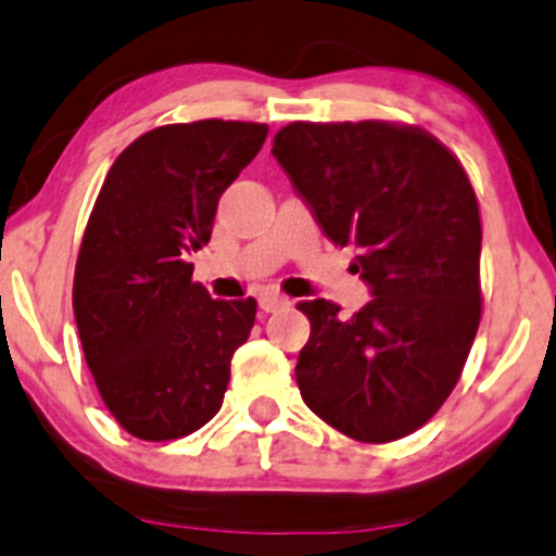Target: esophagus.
Listing matches in <instances>:
<instances>
[{
	"mask_svg": "<svg viewBox=\"0 0 556 556\" xmlns=\"http://www.w3.org/2000/svg\"><path fill=\"white\" fill-rule=\"evenodd\" d=\"M260 307L265 309V313H276V309L286 307L289 304V300H286L283 294H278V291H265V294H260Z\"/></svg>",
	"mask_w": 556,
	"mask_h": 556,
	"instance_id": "obj_1",
	"label": "esophagus"
}]
</instances>
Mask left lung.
I'll list each match as a JSON object with an SVG mask.
<instances>
[{
  "label": "left lung",
  "mask_w": 556,
  "mask_h": 556,
  "mask_svg": "<svg viewBox=\"0 0 556 556\" xmlns=\"http://www.w3.org/2000/svg\"><path fill=\"white\" fill-rule=\"evenodd\" d=\"M273 156L315 223L355 252L374 300L342 318L302 302V400L361 443H390L438 414L480 326V208L467 172L432 135L387 122H294Z\"/></svg>",
  "instance_id": "left-lung-1"
}]
</instances>
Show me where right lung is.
Returning <instances> with one entry per match:
<instances>
[{
  "instance_id": "add662e5",
  "label": "right lung",
  "mask_w": 556,
  "mask_h": 556,
  "mask_svg": "<svg viewBox=\"0 0 556 556\" xmlns=\"http://www.w3.org/2000/svg\"><path fill=\"white\" fill-rule=\"evenodd\" d=\"M265 137L249 122L166 124L124 148L100 188L74 315L100 397L135 438H185L223 405L256 302L212 300L188 256L208 243L219 195Z\"/></svg>"
}]
</instances>
